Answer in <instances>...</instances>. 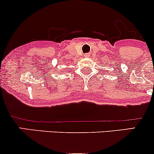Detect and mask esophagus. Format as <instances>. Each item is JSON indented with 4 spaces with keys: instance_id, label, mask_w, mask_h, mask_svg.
<instances>
[{
    "instance_id": "esophagus-1",
    "label": "esophagus",
    "mask_w": 154,
    "mask_h": 154,
    "mask_svg": "<svg viewBox=\"0 0 154 154\" xmlns=\"http://www.w3.org/2000/svg\"><path fill=\"white\" fill-rule=\"evenodd\" d=\"M89 56H90V54H85V57H89Z\"/></svg>"
}]
</instances>
